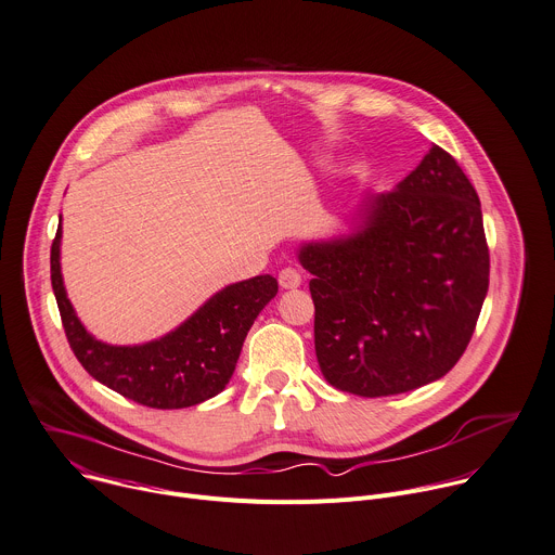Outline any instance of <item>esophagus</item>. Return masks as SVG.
Instances as JSON below:
<instances>
[{"label": "esophagus", "instance_id": "obj_1", "mask_svg": "<svg viewBox=\"0 0 555 555\" xmlns=\"http://www.w3.org/2000/svg\"><path fill=\"white\" fill-rule=\"evenodd\" d=\"M279 285L285 287V289H294L300 285V272L294 270V268H283L279 272Z\"/></svg>", "mask_w": 555, "mask_h": 555}]
</instances>
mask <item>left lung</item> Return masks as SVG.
I'll list each match as a JSON object with an SVG mask.
<instances>
[{"instance_id": "obj_1", "label": "left lung", "mask_w": 555, "mask_h": 555, "mask_svg": "<svg viewBox=\"0 0 555 555\" xmlns=\"http://www.w3.org/2000/svg\"><path fill=\"white\" fill-rule=\"evenodd\" d=\"M357 234L300 247L312 274L325 380L365 398L444 376L474 336L489 287L480 198L447 150L363 206Z\"/></svg>"}]
</instances>
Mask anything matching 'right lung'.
Masks as SVG:
<instances>
[{
  "instance_id": "1",
  "label": "right lung",
  "mask_w": 555,
  "mask_h": 555,
  "mask_svg": "<svg viewBox=\"0 0 555 555\" xmlns=\"http://www.w3.org/2000/svg\"><path fill=\"white\" fill-rule=\"evenodd\" d=\"M60 238L62 225L50 245V281L70 349L94 380L153 410L192 408L223 391L251 323L279 292L270 274L228 285L168 336L115 347L94 340L75 317L60 270Z\"/></svg>"
}]
</instances>
